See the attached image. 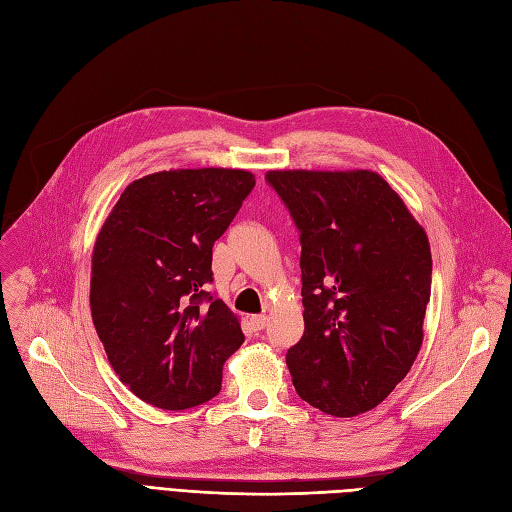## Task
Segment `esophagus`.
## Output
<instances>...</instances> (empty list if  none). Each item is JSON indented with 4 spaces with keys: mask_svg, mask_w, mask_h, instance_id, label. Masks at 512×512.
I'll list each match as a JSON object with an SVG mask.
<instances>
[{
    "mask_svg": "<svg viewBox=\"0 0 512 512\" xmlns=\"http://www.w3.org/2000/svg\"><path fill=\"white\" fill-rule=\"evenodd\" d=\"M250 325H252V329H254V331L265 329V325H267V316H265V314H254V316H250Z\"/></svg>",
    "mask_w": 512,
    "mask_h": 512,
    "instance_id": "esophagus-1",
    "label": "esophagus"
}]
</instances>
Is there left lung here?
<instances>
[{
    "instance_id": "left-lung-1",
    "label": "left lung",
    "mask_w": 512,
    "mask_h": 512,
    "mask_svg": "<svg viewBox=\"0 0 512 512\" xmlns=\"http://www.w3.org/2000/svg\"><path fill=\"white\" fill-rule=\"evenodd\" d=\"M301 241L303 336L286 353L297 394L336 418L375 409L424 340L431 245L370 170H269Z\"/></svg>"
}]
</instances>
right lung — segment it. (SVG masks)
<instances>
[{"label": "right lung", "instance_id": "add662e5", "mask_svg": "<svg viewBox=\"0 0 512 512\" xmlns=\"http://www.w3.org/2000/svg\"><path fill=\"white\" fill-rule=\"evenodd\" d=\"M256 185L247 170L137 178L96 234L90 310L109 364L144 403L181 411L222 390L239 316L206 293L213 245Z\"/></svg>", "mask_w": 512, "mask_h": 512}]
</instances>
